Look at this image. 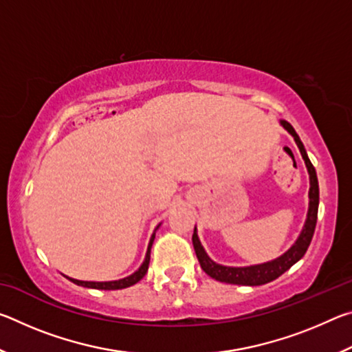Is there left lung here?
Returning a JSON list of instances; mask_svg holds the SVG:
<instances>
[{
	"label": "left lung",
	"instance_id": "left-lung-1",
	"mask_svg": "<svg viewBox=\"0 0 352 352\" xmlns=\"http://www.w3.org/2000/svg\"><path fill=\"white\" fill-rule=\"evenodd\" d=\"M281 126L287 130L292 136H294L296 146L301 152V157L306 163V168L309 172V180H311V188H309V211H307L305 228H302L301 234L298 236V239L294 245H292L284 254L279 256V258L264 262V264L250 265V267H226L214 262L210 256L206 254L204 247H201L197 236V230H194L192 245L195 250V254H197V259L200 262V267L204 269L206 275L217 279L220 283L239 284V285H262V284L270 283L273 279L281 276L284 272H287L292 265L296 264V262L305 256L309 245H311L315 225H317L318 201H320L317 172H315V168L312 166L311 160H309L306 148L302 146L300 136L296 135L295 129L292 127L287 121H281Z\"/></svg>",
	"mask_w": 352,
	"mask_h": 352
}]
</instances>
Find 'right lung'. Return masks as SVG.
<instances>
[{
	"label": "right lung",
	"instance_id": "obj_1",
	"mask_svg": "<svg viewBox=\"0 0 352 352\" xmlns=\"http://www.w3.org/2000/svg\"><path fill=\"white\" fill-rule=\"evenodd\" d=\"M160 226V225H158ZM157 226V228H158ZM155 239V233L151 237V242H148V247H147V253H146V259L142 262L141 267L132 275L127 276V278H122V279H118V281H104V283H96V281H79V279H73V278H68L69 281H73L77 285H82V287H88V289H100V290H118V289H126L130 287V285L136 284L138 281H141L144 275L147 273L148 269V262H151V248H152V243Z\"/></svg>",
	"mask_w": 352,
	"mask_h": 352
}]
</instances>
